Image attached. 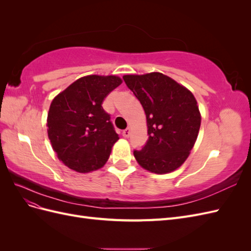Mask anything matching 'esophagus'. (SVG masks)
I'll use <instances>...</instances> for the list:
<instances>
[{
    "instance_id": "1",
    "label": "esophagus",
    "mask_w": 251,
    "mask_h": 251,
    "mask_svg": "<svg viewBox=\"0 0 251 251\" xmlns=\"http://www.w3.org/2000/svg\"><path fill=\"white\" fill-rule=\"evenodd\" d=\"M130 134H131L130 128H126V130L123 132V136H124V137H126V138H127L128 136H130Z\"/></svg>"
}]
</instances>
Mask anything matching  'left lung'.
Masks as SVG:
<instances>
[{
    "label": "left lung",
    "mask_w": 251,
    "mask_h": 251,
    "mask_svg": "<svg viewBox=\"0 0 251 251\" xmlns=\"http://www.w3.org/2000/svg\"><path fill=\"white\" fill-rule=\"evenodd\" d=\"M124 79L142 104L149 139L134 151L138 164L158 175L176 171L185 162L198 137L201 113L194 94L160 72L127 74Z\"/></svg>",
    "instance_id": "left-lung-1"
}]
</instances>
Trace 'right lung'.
Returning a JSON list of instances; mask_svg holds the SVG:
<instances>
[{"label":"right lung","mask_w":251,"mask_h":251,"mask_svg":"<svg viewBox=\"0 0 251 251\" xmlns=\"http://www.w3.org/2000/svg\"><path fill=\"white\" fill-rule=\"evenodd\" d=\"M121 83L116 75H87L53 98L47 116L48 137L57 158L69 169L90 173L108 161L119 137L101 104Z\"/></svg>","instance_id":"add662e5"}]
</instances>
